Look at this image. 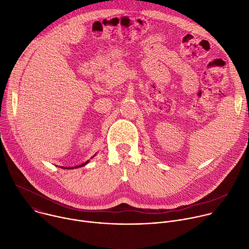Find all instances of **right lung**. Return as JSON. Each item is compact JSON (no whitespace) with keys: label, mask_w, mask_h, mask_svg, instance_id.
Returning a JSON list of instances; mask_svg holds the SVG:
<instances>
[{"label":"right lung","mask_w":249,"mask_h":249,"mask_svg":"<svg viewBox=\"0 0 249 249\" xmlns=\"http://www.w3.org/2000/svg\"><path fill=\"white\" fill-rule=\"evenodd\" d=\"M89 160H88V161H86V162H85V163H83V164H80V165H79V166H76V168H77V167H81V166H84V165H86V164H87V163H88V162H89ZM62 168H66V169H70V168H71V167H70V168H69V167H62Z\"/></svg>","instance_id":"right-lung-1"}]
</instances>
